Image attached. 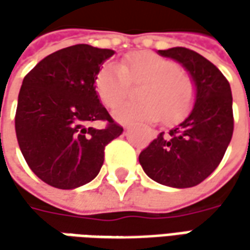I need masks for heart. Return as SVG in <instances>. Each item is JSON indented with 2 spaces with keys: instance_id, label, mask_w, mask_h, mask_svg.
Wrapping results in <instances>:
<instances>
[{
  "instance_id": "1",
  "label": "heart",
  "mask_w": 250,
  "mask_h": 250,
  "mask_svg": "<svg viewBox=\"0 0 250 250\" xmlns=\"http://www.w3.org/2000/svg\"><path fill=\"white\" fill-rule=\"evenodd\" d=\"M129 83H140L139 101L125 103L114 111L120 122H154L161 118L175 124L190 111L195 101L192 79L179 65L154 53L129 55L121 65L104 63L96 75L94 87L100 101L114 108L128 94Z\"/></svg>"
}]
</instances>
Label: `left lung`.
<instances>
[{
    "label": "left lung",
    "instance_id": "left-lung-1",
    "mask_svg": "<svg viewBox=\"0 0 250 250\" xmlns=\"http://www.w3.org/2000/svg\"><path fill=\"white\" fill-rule=\"evenodd\" d=\"M179 62L195 84V104L185 120L139 154L143 171L171 188H192L221 163L234 132L232 94L226 76L200 54L185 47L159 50Z\"/></svg>",
    "mask_w": 250,
    "mask_h": 250
}]
</instances>
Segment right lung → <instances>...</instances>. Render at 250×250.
Here are the masks:
<instances>
[{
  "label": "right lung",
  "instance_id": "1",
  "mask_svg": "<svg viewBox=\"0 0 250 250\" xmlns=\"http://www.w3.org/2000/svg\"><path fill=\"white\" fill-rule=\"evenodd\" d=\"M114 50L76 44L47 55L24 76L15 130L27 166L45 184L75 189L93 181L104 149L122 133L96 93L94 79ZM104 120V130L88 126Z\"/></svg>",
  "mask_w": 250,
  "mask_h": 250
}]
</instances>
